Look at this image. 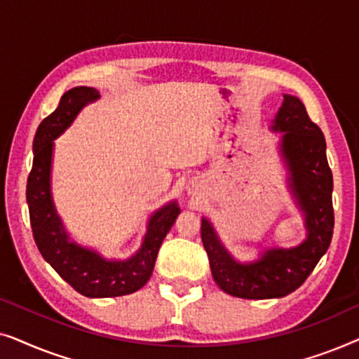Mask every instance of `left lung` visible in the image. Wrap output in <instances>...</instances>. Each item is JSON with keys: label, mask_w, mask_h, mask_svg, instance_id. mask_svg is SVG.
Returning a JSON list of instances; mask_svg holds the SVG:
<instances>
[{"label": "left lung", "mask_w": 359, "mask_h": 359, "mask_svg": "<svg viewBox=\"0 0 359 359\" xmlns=\"http://www.w3.org/2000/svg\"><path fill=\"white\" fill-rule=\"evenodd\" d=\"M273 130H281V154L291 171V188L306 214V242L296 248H271L262 259L240 264L225 252L208 220L201 238L214 281L224 292L242 299L284 297L301 287L330 247L335 215L333 176L325 154V137L296 96L284 95Z\"/></svg>", "instance_id": "8db88e82"}]
</instances>
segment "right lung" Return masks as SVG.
<instances>
[{
    "label": "right lung",
    "instance_id": "add662e5",
    "mask_svg": "<svg viewBox=\"0 0 359 359\" xmlns=\"http://www.w3.org/2000/svg\"><path fill=\"white\" fill-rule=\"evenodd\" d=\"M97 97L100 93L95 88H73L62 96L57 109L39 124L32 144L34 161L26 199L34 240L43 259L83 296L117 297L139 291L149 281L161 242L178 217L180 208L171 203L156 210L139 253L126 262H107L91 250L68 242L50 196L52 140L72 124L83 106Z\"/></svg>",
    "mask_w": 359,
    "mask_h": 359
}]
</instances>
